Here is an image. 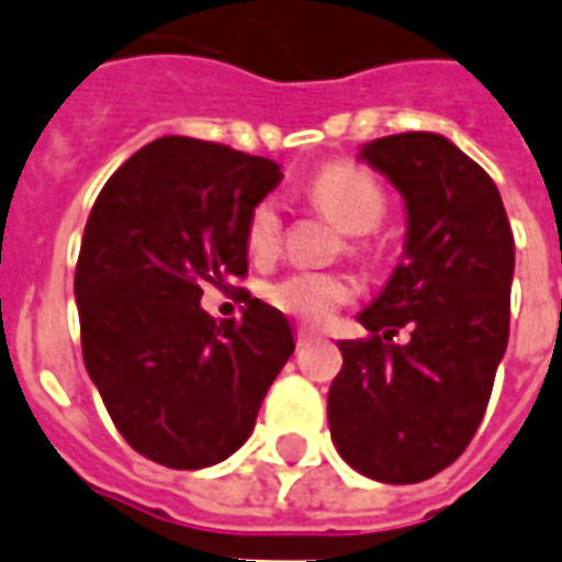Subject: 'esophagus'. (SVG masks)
<instances>
[{
  "label": "esophagus",
  "mask_w": 562,
  "mask_h": 562,
  "mask_svg": "<svg viewBox=\"0 0 562 562\" xmlns=\"http://www.w3.org/2000/svg\"><path fill=\"white\" fill-rule=\"evenodd\" d=\"M314 337H317V331H312V328H305V326L296 328V346H305L308 340H314Z\"/></svg>",
  "instance_id": "obj_1"
}]
</instances>
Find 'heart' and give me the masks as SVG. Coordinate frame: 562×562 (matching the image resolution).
<instances>
[{
	"mask_svg": "<svg viewBox=\"0 0 562 562\" xmlns=\"http://www.w3.org/2000/svg\"><path fill=\"white\" fill-rule=\"evenodd\" d=\"M305 195L323 216L331 218L346 234H352V250L363 248L360 234L375 231L386 216V195L381 184L355 164H326L323 170L308 178ZM245 234H248V248L254 257H271L282 239V218L277 204L259 202L250 210ZM266 296L280 312L294 314L300 321L321 323L337 305H344L352 296V289L340 273L303 268L271 282Z\"/></svg>",
	"mask_w": 562,
	"mask_h": 562,
	"instance_id": "1",
	"label": "heart"
}]
</instances>
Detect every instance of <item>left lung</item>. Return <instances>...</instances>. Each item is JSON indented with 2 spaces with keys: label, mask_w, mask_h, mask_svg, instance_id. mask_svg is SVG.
Masks as SVG:
<instances>
[{
  "label": "left lung",
  "mask_w": 562,
  "mask_h": 562,
  "mask_svg": "<svg viewBox=\"0 0 562 562\" xmlns=\"http://www.w3.org/2000/svg\"><path fill=\"white\" fill-rule=\"evenodd\" d=\"M407 202V245L369 331L344 340L328 390V430L355 471L413 485L471 445L508 346L514 234L499 190L436 132L386 135L360 149ZM407 327L411 340L391 337Z\"/></svg>",
  "instance_id": "1"
}]
</instances>
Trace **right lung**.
Returning <instances> with one entry per match:
<instances>
[{
  "instance_id": "right-lung-1",
  "label": "right lung",
  "mask_w": 562,
  "mask_h": 562,
  "mask_svg": "<svg viewBox=\"0 0 562 562\" xmlns=\"http://www.w3.org/2000/svg\"><path fill=\"white\" fill-rule=\"evenodd\" d=\"M271 158L167 135L100 190L77 257L89 378L132 450L199 471L239 450L294 352L285 314L250 296L213 321L202 285L248 273V216L273 187Z\"/></svg>"
}]
</instances>
